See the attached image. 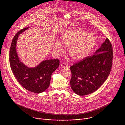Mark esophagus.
Masks as SVG:
<instances>
[{"label": "esophagus", "instance_id": "34e87169", "mask_svg": "<svg viewBox=\"0 0 125 125\" xmlns=\"http://www.w3.org/2000/svg\"><path fill=\"white\" fill-rule=\"evenodd\" d=\"M61 66L62 67L65 68V67H66L68 65H67V64L66 63H65V62H63L61 64Z\"/></svg>", "mask_w": 125, "mask_h": 125}]
</instances>
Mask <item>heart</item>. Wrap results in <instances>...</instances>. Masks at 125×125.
Instances as JSON below:
<instances>
[{"label": "heart", "instance_id": "b5f03b06", "mask_svg": "<svg viewBox=\"0 0 125 125\" xmlns=\"http://www.w3.org/2000/svg\"><path fill=\"white\" fill-rule=\"evenodd\" d=\"M63 43L67 46V51L72 59L80 60L86 57L92 51L95 44V38L93 34L85 30H74L65 33L61 38ZM55 51L60 54L63 47L60 42L54 46Z\"/></svg>", "mask_w": 125, "mask_h": 125}]
</instances>
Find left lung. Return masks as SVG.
<instances>
[{"mask_svg":"<svg viewBox=\"0 0 125 125\" xmlns=\"http://www.w3.org/2000/svg\"><path fill=\"white\" fill-rule=\"evenodd\" d=\"M113 50L111 42L107 38L93 55L70 67L71 87L75 94L79 95L91 94L104 83L111 70Z\"/></svg>","mask_w":125,"mask_h":125,"instance_id":"8db88e82","label":"left lung"}]
</instances>
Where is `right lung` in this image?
Instances as JSON below:
<instances>
[{"label":"right lung","instance_id":"1","mask_svg":"<svg viewBox=\"0 0 125 125\" xmlns=\"http://www.w3.org/2000/svg\"><path fill=\"white\" fill-rule=\"evenodd\" d=\"M29 27L20 30L13 38L9 52V62L14 76L25 89L36 93H40L47 89L51 76L60 65V60H44L33 68H30L19 60L16 51V43L19 35L28 30Z\"/></svg>","mask_w":125,"mask_h":125}]
</instances>
